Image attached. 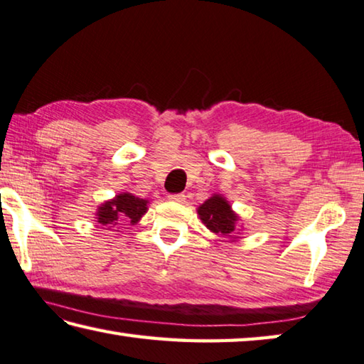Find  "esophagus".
Returning a JSON list of instances; mask_svg holds the SVG:
<instances>
[{
	"label": "esophagus",
	"mask_w": 364,
	"mask_h": 364,
	"mask_svg": "<svg viewBox=\"0 0 364 364\" xmlns=\"http://www.w3.org/2000/svg\"><path fill=\"white\" fill-rule=\"evenodd\" d=\"M168 200H173V202H184V199H186V196L184 194H168Z\"/></svg>",
	"instance_id": "obj_1"
}]
</instances>
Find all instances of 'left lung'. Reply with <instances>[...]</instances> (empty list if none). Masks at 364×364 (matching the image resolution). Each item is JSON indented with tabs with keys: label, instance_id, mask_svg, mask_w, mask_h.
<instances>
[{
	"label": "left lung",
	"instance_id": "left-lung-1",
	"mask_svg": "<svg viewBox=\"0 0 364 364\" xmlns=\"http://www.w3.org/2000/svg\"><path fill=\"white\" fill-rule=\"evenodd\" d=\"M202 223L215 234H232L237 223V215L230 210V205L221 196L210 197L199 207Z\"/></svg>",
	"mask_w": 364,
	"mask_h": 364
}]
</instances>
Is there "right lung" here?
Here are the masks:
<instances>
[{
  "instance_id": "right-lung-1",
  "label": "right lung",
  "mask_w": 364,
  "mask_h": 364,
  "mask_svg": "<svg viewBox=\"0 0 364 364\" xmlns=\"http://www.w3.org/2000/svg\"><path fill=\"white\" fill-rule=\"evenodd\" d=\"M146 200L135 197L132 194H119L116 199L103 203L98 208V223L107 224H119L117 221H125L135 224L140 220L141 215L146 213Z\"/></svg>"
}]
</instances>
